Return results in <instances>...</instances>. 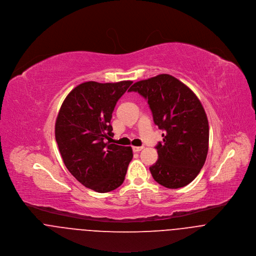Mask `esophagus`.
Instances as JSON below:
<instances>
[{"instance_id": "34e87169", "label": "esophagus", "mask_w": 256, "mask_h": 256, "mask_svg": "<svg viewBox=\"0 0 256 256\" xmlns=\"http://www.w3.org/2000/svg\"><path fill=\"white\" fill-rule=\"evenodd\" d=\"M144 150V146H132V152H140Z\"/></svg>"}]
</instances>
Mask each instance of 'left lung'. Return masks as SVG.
<instances>
[{
  "mask_svg": "<svg viewBox=\"0 0 256 256\" xmlns=\"http://www.w3.org/2000/svg\"><path fill=\"white\" fill-rule=\"evenodd\" d=\"M148 100L163 142L150 167L160 185L177 189L191 183L204 166L208 150V122L194 92L177 78L160 74L134 83L128 90Z\"/></svg>",
  "mask_w": 256,
  "mask_h": 256,
  "instance_id": "left-lung-1",
  "label": "left lung"
}]
</instances>
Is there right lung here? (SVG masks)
<instances>
[{"mask_svg": "<svg viewBox=\"0 0 256 256\" xmlns=\"http://www.w3.org/2000/svg\"><path fill=\"white\" fill-rule=\"evenodd\" d=\"M132 81L75 87L65 98L55 122V140L69 172L99 193L120 187L132 159L130 146L106 142L114 134L112 114Z\"/></svg>", "mask_w": 256, "mask_h": 256, "instance_id": "add662e5", "label": "right lung"}]
</instances>
